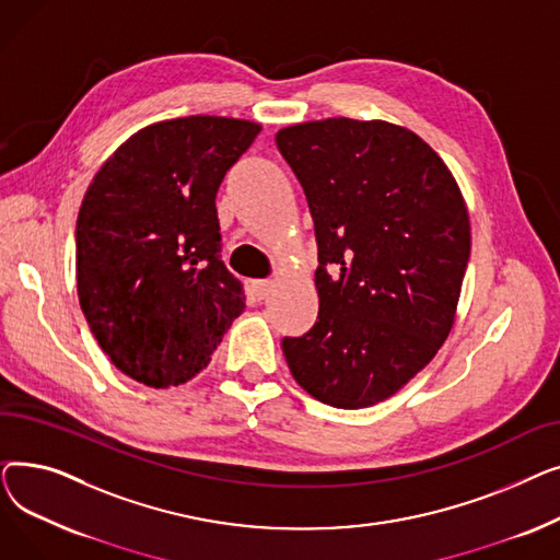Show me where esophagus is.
Here are the masks:
<instances>
[{
	"label": "esophagus",
	"mask_w": 560,
	"mask_h": 560,
	"mask_svg": "<svg viewBox=\"0 0 560 560\" xmlns=\"http://www.w3.org/2000/svg\"><path fill=\"white\" fill-rule=\"evenodd\" d=\"M272 290H275V281H270V279H258V281H254V292H256L258 300L268 298Z\"/></svg>",
	"instance_id": "esophagus-1"
}]
</instances>
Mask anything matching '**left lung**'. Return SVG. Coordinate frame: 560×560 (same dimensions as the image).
Here are the masks:
<instances>
[{
  "label": "left lung",
  "mask_w": 560,
  "mask_h": 560,
  "mask_svg": "<svg viewBox=\"0 0 560 560\" xmlns=\"http://www.w3.org/2000/svg\"><path fill=\"white\" fill-rule=\"evenodd\" d=\"M315 224L319 313L283 338L317 401L365 408L393 397L454 327L469 258L460 188L431 147L384 120L329 117L277 133Z\"/></svg>",
  "instance_id": "1"
}]
</instances>
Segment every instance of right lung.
<instances>
[{
	"label": "right lung",
	"mask_w": 560,
	"mask_h": 560,
	"mask_svg": "<svg viewBox=\"0 0 560 560\" xmlns=\"http://www.w3.org/2000/svg\"><path fill=\"white\" fill-rule=\"evenodd\" d=\"M260 125L190 115L140 129L88 186L77 292L110 363L138 384H186L245 311L220 258L215 195Z\"/></svg>",
	"instance_id": "right-lung-1"
}]
</instances>
